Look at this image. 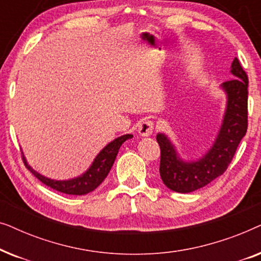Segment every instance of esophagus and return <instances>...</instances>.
I'll return each mask as SVG.
<instances>
[{
  "label": "esophagus",
  "instance_id": "esophagus-1",
  "mask_svg": "<svg viewBox=\"0 0 261 261\" xmlns=\"http://www.w3.org/2000/svg\"><path fill=\"white\" fill-rule=\"evenodd\" d=\"M154 130V122L149 120H144L139 123L138 127V133L141 135V137H148L151 135Z\"/></svg>",
  "mask_w": 261,
  "mask_h": 261
}]
</instances>
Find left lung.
<instances>
[{"label": "left lung", "instance_id": "1", "mask_svg": "<svg viewBox=\"0 0 261 261\" xmlns=\"http://www.w3.org/2000/svg\"><path fill=\"white\" fill-rule=\"evenodd\" d=\"M230 72L234 78L224 82L227 109L223 123L213 147L197 162L185 163L177 156L173 145L164 134L156 135L160 147L159 172L171 190L187 194L205 187L228 169L248 127V77L238 58Z\"/></svg>", "mask_w": 261, "mask_h": 261}]
</instances>
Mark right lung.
<instances>
[{"mask_svg": "<svg viewBox=\"0 0 261 261\" xmlns=\"http://www.w3.org/2000/svg\"><path fill=\"white\" fill-rule=\"evenodd\" d=\"M130 138H133V135L126 134L110 142V144L107 145L106 147L99 152V154L96 156V159L94 160V163H92L90 169H89L83 176L73 178V179H70V180L48 179V178H46L44 176H41V174H39L38 172H35L31 166H28V164L26 163V159H24L23 155H22V159L27 169L30 170L31 172L41 181V183H44L45 185H47V187L52 188L53 190H57L67 195H77V196L85 195L88 194V192L94 191L95 189L97 188L103 180H105V178L108 176L109 171L112 169L114 162H115V158L117 155V152H119V149L121 147V145Z\"/></svg>", "mask_w": 261, "mask_h": 261, "instance_id": "1", "label": "right lung"}]
</instances>
